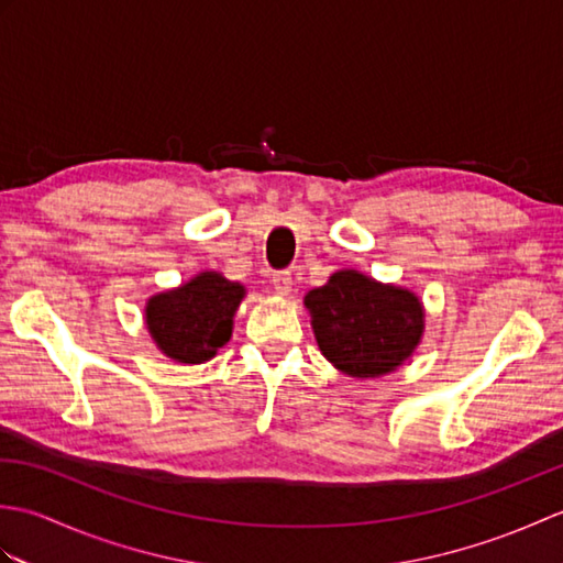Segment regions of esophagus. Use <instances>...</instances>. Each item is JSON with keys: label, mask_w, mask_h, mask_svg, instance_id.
<instances>
[{"label": "esophagus", "mask_w": 563, "mask_h": 563, "mask_svg": "<svg viewBox=\"0 0 563 563\" xmlns=\"http://www.w3.org/2000/svg\"><path fill=\"white\" fill-rule=\"evenodd\" d=\"M271 283H273L275 292H278L280 297H288V295L292 292V275H290L288 271H283V273H275Z\"/></svg>", "instance_id": "34e87169"}]
</instances>
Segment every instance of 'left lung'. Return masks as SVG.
<instances>
[{
    "label": "left lung",
    "instance_id": "1",
    "mask_svg": "<svg viewBox=\"0 0 563 563\" xmlns=\"http://www.w3.org/2000/svg\"><path fill=\"white\" fill-rule=\"evenodd\" d=\"M305 309L321 355L353 379H375L399 369L423 339L421 297L401 285L343 268L305 295Z\"/></svg>",
    "mask_w": 563,
    "mask_h": 563
}]
</instances>
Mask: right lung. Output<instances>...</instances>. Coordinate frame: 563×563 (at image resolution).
I'll return each mask as SVG.
<instances>
[{
  "label": "right lung",
  "instance_id": "add662e5",
  "mask_svg": "<svg viewBox=\"0 0 563 563\" xmlns=\"http://www.w3.org/2000/svg\"><path fill=\"white\" fill-rule=\"evenodd\" d=\"M246 297L242 283L218 271H200L178 288L152 295L145 327L154 345L174 363L200 365L232 339L234 314Z\"/></svg>",
  "mask_w": 563,
  "mask_h": 563
}]
</instances>
